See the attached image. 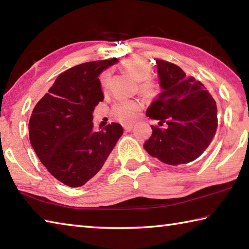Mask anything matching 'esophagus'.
I'll return each instance as SVG.
<instances>
[{"mask_svg": "<svg viewBox=\"0 0 249 249\" xmlns=\"http://www.w3.org/2000/svg\"><path fill=\"white\" fill-rule=\"evenodd\" d=\"M133 124H126V125H124L123 127H124V129L126 130V132H129V130H132V128H133Z\"/></svg>", "mask_w": 249, "mask_h": 249, "instance_id": "1", "label": "esophagus"}]
</instances>
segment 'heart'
<instances>
[{
    "label": "heart",
    "mask_w": 249,
    "mask_h": 249,
    "mask_svg": "<svg viewBox=\"0 0 249 249\" xmlns=\"http://www.w3.org/2000/svg\"><path fill=\"white\" fill-rule=\"evenodd\" d=\"M122 69L126 73L138 81L140 90L146 96H153L157 92L158 86L153 79L149 77L151 66L148 60L141 57H128L124 59L121 64ZM108 71H103L100 75V83L103 88L107 86L108 82ZM141 102L137 100H125L120 101L114 104L112 108V115L116 121L123 124L133 123L136 119L137 112L141 109Z\"/></svg>",
    "instance_id": "b5f03b06"
}]
</instances>
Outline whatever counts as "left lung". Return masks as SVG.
I'll return each instance as SVG.
<instances>
[{"mask_svg":"<svg viewBox=\"0 0 249 249\" xmlns=\"http://www.w3.org/2000/svg\"><path fill=\"white\" fill-rule=\"evenodd\" d=\"M162 91L146 111L158 121L144 148L167 165L179 166L199 158L213 141L217 129L215 100L200 81L180 67L156 60Z\"/></svg>","mask_w":249,"mask_h":249,"instance_id":"1","label":"left lung"}]
</instances>
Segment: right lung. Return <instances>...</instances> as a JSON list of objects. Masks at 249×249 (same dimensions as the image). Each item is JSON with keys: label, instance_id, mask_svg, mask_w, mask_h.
Returning <instances> with one entry per match:
<instances>
[{"label": "right lung", "instance_id": "add662e5", "mask_svg": "<svg viewBox=\"0 0 249 249\" xmlns=\"http://www.w3.org/2000/svg\"><path fill=\"white\" fill-rule=\"evenodd\" d=\"M117 62L112 58L66 70L33 109L31 145L46 169L68 187L93 178L123 135L117 123L98 132L92 123V112L104 99L99 75Z\"/></svg>", "mask_w": 249, "mask_h": 249}]
</instances>
